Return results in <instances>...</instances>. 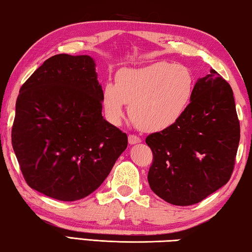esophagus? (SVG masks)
Segmentation results:
<instances>
[{
    "label": "esophagus",
    "instance_id": "34e87169",
    "mask_svg": "<svg viewBox=\"0 0 252 252\" xmlns=\"http://www.w3.org/2000/svg\"><path fill=\"white\" fill-rule=\"evenodd\" d=\"M127 140H129L130 144H138V143L141 142V139H140L139 136L133 135V134H130L129 138H127Z\"/></svg>",
    "mask_w": 252,
    "mask_h": 252
}]
</instances>
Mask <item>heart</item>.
Segmentation results:
<instances>
[{
  "label": "heart",
  "instance_id": "obj_1",
  "mask_svg": "<svg viewBox=\"0 0 252 252\" xmlns=\"http://www.w3.org/2000/svg\"><path fill=\"white\" fill-rule=\"evenodd\" d=\"M194 92L192 72L182 64L156 62L117 72L116 83L102 88L101 102L108 121L120 125L129 114L140 130L157 133L170 129L185 116Z\"/></svg>",
  "mask_w": 252,
  "mask_h": 252
}]
</instances>
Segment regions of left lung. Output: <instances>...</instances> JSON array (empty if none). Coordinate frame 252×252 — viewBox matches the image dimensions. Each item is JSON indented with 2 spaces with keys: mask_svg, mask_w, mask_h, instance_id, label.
Listing matches in <instances>:
<instances>
[{
  "mask_svg": "<svg viewBox=\"0 0 252 252\" xmlns=\"http://www.w3.org/2000/svg\"><path fill=\"white\" fill-rule=\"evenodd\" d=\"M239 140L232 89L211 70L195 82L181 120L146 139L153 153L148 173L151 190L174 206L202 201L229 181Z\"/></svg>",
  "mask_w": 252,
  "mask_h": 252,
  "instance_id": "8db88e82",
  "label": "left lung"
}]
</instances>
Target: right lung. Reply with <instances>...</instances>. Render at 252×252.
Here are the masks:
<instances>
[{"label": "right lung", "mask_w": 252, "mask_h": 252, "mask_svg": "<svg viewBox=\"0 0 252 252\" xmlns=\"http://www.w3.org/2000/svg\"><path fill=\"white\" fill-rule=\"evenodd\" d=\"M101 93L90 55L51 57L22 85L12 146L32 189L75 201L109 176L127 136L102 116Z\"/></svg>", "instance_id": "right-lung-1"}]
</instances>
